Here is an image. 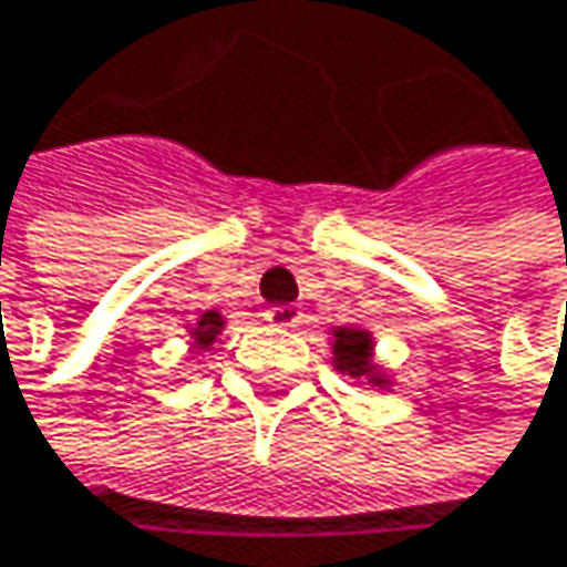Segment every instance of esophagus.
Listing matches in <instances>:
<instances>
[{"instance_id": "1", "label": "esophagus", "mask_w": 567, "mask_h": 567, "mask_svg": "<svg viewBox=\"0 0 567 567\" xmlns=\"http://www.w3.org/2000/svg\"><path fill=\"white\" fill-rule=\"evenodd\" d=\"M265 322L275 329H296L302 322V309L299 306H271V309H265Z\"/></svg>"}]
</instances>
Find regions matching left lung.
<instances>
[{
  "label": "left lung",
  "instance_id": "1",
  "mask_svg": "<svg viewBox=\"0 0 567 567\" xmlns=\"http://www.w3.org/2000/svg\"><path fill=\"white\" fill-rule=\"evenodd\" d=\"M332 355H336V369L342 375L369 379L372 385H389V375H382L372 362V336L365 329H336Z\"/></svg>",
  "mask_w": 567,
  "mask_h": 567
}]
</instances>
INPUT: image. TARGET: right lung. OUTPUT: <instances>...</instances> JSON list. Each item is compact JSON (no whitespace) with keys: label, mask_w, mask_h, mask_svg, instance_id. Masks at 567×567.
I'll return each mask as SVG.
<instances>
[{"label":"right lung","mask_w":567,"mask_h":567,"mask_svg":"<svg viewBox=\"0 0 567 567\" xmlns=\"http://www.w3.org/2000/svg\"><path fill=\"white\" fill-rule=\"evenodd\" d=\"M225 329V322H221V316L218 312H205L198 322H195V329H192V339H195V349H208L212 342H215V336Z\"/></svg>","instance_id":"add662e5"}]
</instances>
